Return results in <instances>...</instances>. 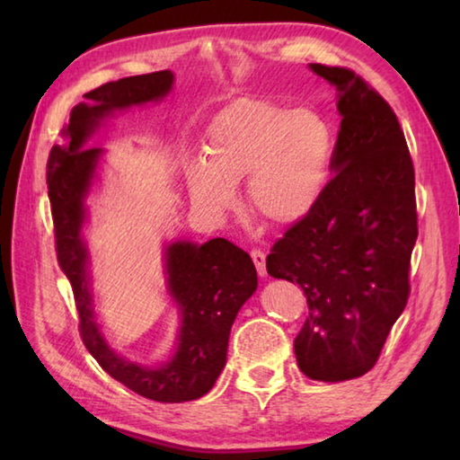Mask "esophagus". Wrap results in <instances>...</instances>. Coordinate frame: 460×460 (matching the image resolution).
<instances>
[{"instance_id": "1", "label": "esophagus", "mask_w": 460, "mask_h": 460, "mask_svg": "<svg viewBox=\"0 0 460 460\" xmlns=\"http://www.w3.org/2000/svg\"><path fill=\"white\" fill-rule=\"evenodd\" d=\"M252 260L255 263V270H258L260 276H266V253L261 249H252Z\"/></svg>"}]
</instances>
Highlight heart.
I'll list each match as a JSON object with an SVG mask.
<instances>
[{"label": "heart", "instance_id": "heart-1", "mask_svg": "<svg viewBox=\"0 0 460 460\" xmlns=\"http://www.w3.org/2000/svg\"><path fill=\"white\" fill-rule=\"evenodd\" d=\"M192 162V199L225 215L235 207L243 178L249 207L263 221L288 227L305 221L326 190L334 131L314 109H288L266 99H237L215 115Z\"/></svg>", "mask_w": 460, "mask_h": 460}]
</instances>
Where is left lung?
Returning <instances> with one entry per match:
<instances>
[{
	"mask_svg": "<svg viewBox=\"0 0 460 460\" xmlns=\"http://www.w3.org/2000/svg\"><path fill=\"white\" fill-rule=\"evenodd\" d=\"M308 66L337 89L334 178L314 211L276 241L266 268L306 296L310 313L294 341L300 371L337 384L377 363L406 308L418 237L414 166L377 91L349 68Z\"/></svg>",
	"mask_w": 460,
	"mask_h": 460,
	"instance_id": "obj_1",
	"label": "left lung"
}]
</instances>
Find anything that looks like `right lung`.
<instances>
[{"label": "right lung", "mask_w": 460, "mask_h": 460, "mask_svg": "<svg viewBox=\"0 0 460 460\" xmlns=\"http://www.w3.org/2000/svg\"><path fill=\"white\" fill-rule=\"evenodd\" d=\"M174 84V75L158 71L126 76L84 93L62 129L66 146H54L49 158L57 255L73 286L81 337L109 376L147 400L178 403L199 400L215 385L227 363L231 326L239 308L258 290V271L249 255L227 239L207 243L178 239L164 245V276L170 300L181 316L174 353L166 363L144 365L115 353L97 323L91 253L83 227L89 219L87 197L95 184L103 147H87L105 118L134 105L158 103Z\"/></svg>", "instance_id": "1"}]
</instances>
